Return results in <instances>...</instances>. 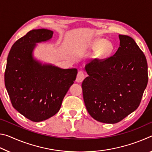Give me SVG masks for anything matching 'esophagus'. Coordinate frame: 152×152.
I'll use <instances>...</instances> for the list:
<instances>
[{"label": "esophagus", "mask_w": 152, "mask_h": 152, "mask_svg": "<svg viewBox=\"0 0 152 152\" xmlns=\"http://www.w3.org/2000/svg\"><path fill=\"white\" fill-rule=\"evenodd\" d=\"M85 78V75H84V73L82 71H79L77 74L76 81L78 82H81L83 81V80Z\"/></svg>", "instance_id": "34e87169"}]
</instances>
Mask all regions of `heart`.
Returning <instances> with one entry per match:
<instances>
[{"instance_id": "1", "label": "heart", "mask_w": 152, "mask_h": 152, "mask_svg": "<svg viewBox=\"0 0 152 152\" xmlns=\"http://www.w3.org/2000/svg\"><path fill=\"white\" fill-rule=\"evenodd\" d=\"M92 48L96 51V55L99 58H103L110 56L113 53L114 47L111 43L107 42L105 39H99L94 41Z\"/></svg>"}]
</instances>
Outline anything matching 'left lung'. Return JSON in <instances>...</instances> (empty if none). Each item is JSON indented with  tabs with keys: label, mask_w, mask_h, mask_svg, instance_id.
Masks as SVG:
<instances>
[{
	"label": "left lung",
	"mask_w": 152,
	"mask_h": 152,
	"mask_svg": "<svg viewBox=\"0 0 152 152\" xmlns=\"http://www.w3.org/2000/svg\"><path fill=\"white\" fill-rule=\"evenodd\" d=\"M119 48L111 57L87 64L82 84L84 104L98 121L116 123L137 109L148 82L143 51L129 36L119 35Z\"/></svg>",
	"instance_id": "1"
}]
</instances>
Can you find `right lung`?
<instances>
[{
	"label": "right lung",
	"instance_id": "obj_1",
	"mask_svg": "<svg viewBox=\"0 0 152 152\" xmlns=\"http://www.w3.org/2000/svg\"><path fill=\"white\" fill-rule=\"evenodd\" d=\"M53 32L33 29L12 45L7 58L4 84L12 107L32 121L40 122L60 109L76 80V68L42 64L33 57L36 43L51 39Z\"/></svg>",
	"mask_w": 152,
	"mask_h": 152
}]
</instances>
